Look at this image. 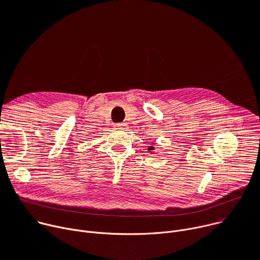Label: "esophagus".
<instances>
[{"instance_id": "obj_1", "label": "esophagus", "mask_w": 260, "mask_h": 260, "mask_svg": "<svg viewBox=\"0 0 260 260\" xmlns=\"http://www.w3.org/2000/svg\"><path fill=\"white\" fill-rule=\"evenodd\" d=\"M124 126H125V125H124L123 123H116V124H115V127H116L117 129H123Z\"/></svg>"}]
</instances>
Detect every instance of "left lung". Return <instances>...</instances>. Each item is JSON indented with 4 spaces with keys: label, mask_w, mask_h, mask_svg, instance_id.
Masks as SVG:
<instances>
[{
    "label": "left lung",
    "mask_w": 260,
    "mask_h": 260,
    "mask_svg": "<svg viewBox=\"0 0 260 260\" xmlns=\"http://www.w3.org/2000/svg\"><path fill=\"white\" fill-rule=\"evenodd\" d=\"M147 149H148V150H153L154 148H153V146H149Z\"/></svg>",
    "instance_id": "obj_1"
}]
</instances>
